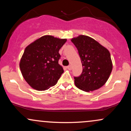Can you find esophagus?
Returning a JSON list of instances; mask_svg holds the SVG:
<instances>
[{
	"mask_svg": "<svg viewBox=\"0 0 131 131\" xmlns=\"http://www.w3.org/2000/svg\"><path fill=\"white\" fill-rule=\"evenodd\" d=\"M67 69L68 70H71V69H72V67L71 65H69V66H68V67H67Z\"/></svg>",
	"mask_w": 131,
	"mask_h": 131,
	"instance_id": "esophagus-1",
	"label": "esophagus"
}]
</instances>
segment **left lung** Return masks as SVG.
Listing matches in <instances>:
<instances>
[{
    "mask_svg": "<svg viewBox=\"0 0 131 131\" xmlns=\"http://www.w3.org/2000/svg\"><path fill=\"white\" fill-rule=\"evenodd\" d=\"M82 62V73L74 77V84L85 92L95 91L106 83L113 69L109 50L97 40L84 35L71 39Z\"/></svg>",
    "mask_w": 131,
    "mask_h": 131,
    "instance_id": "1",
    "label": "left lung"
}]
</instances>
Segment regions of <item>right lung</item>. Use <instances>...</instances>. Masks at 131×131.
I'll return each mask as SVG.
<instances>
[{"label": "right lung", "instance_id": "1", "mask_svg": "<svg viewBox=\"0 0 131 131\" xmlns=\"http://www.w3.org/2000/svg\"><path fill=\"white\" fill-rule=\"evenodd\" d=\"M66 42L67 39L46 35L26 47L19 68L24 79L31 88L45 91L57 83L64 72L58 64L59 50Z\"/></svg>", "mask_w": 131, "mask_h": 131}]
</instances>
